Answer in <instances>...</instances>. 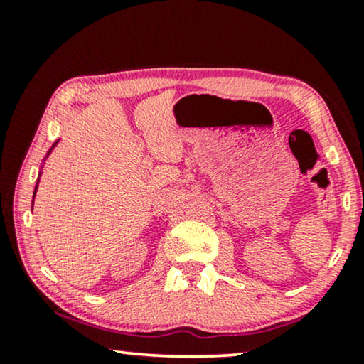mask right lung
Here are the masks:
<instances>
[{"label": "right lung", "mask_w": 364, "mask_h": 364, "mask_svg": "<svg viewBox=\"0 0 364 364\" xmlns=\"http://www.w3.org/2000/svg\"><path fill=\"white\" fill-rule=\"evenodd\" d=\"M56 144H58V141L53 144V147H51V149H49V152L46 154V157L49 156V154H51V151H53V149H54V147H56ZM46 157H44V161H46ZM38 183H39V178H38V182H36V187H34V196H36V191H38ZM33 202H34V198H33Z\"/></svg>", "instance_id": "obj_1"}]
</instances>
